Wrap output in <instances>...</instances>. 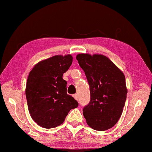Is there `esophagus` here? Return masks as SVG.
I'll list each match as a JSON object with an SVG mask.
<instances>
[{
	"label": "esophagus",
	"mask_w": 152,
	"mask_h": 152,
	"mask_svg": "<svg viewBox=\"0 0 152 152\" xmlns=\"http://www.w3.org/2000/svg\"><path fill=\"white\" fill-rule=\"evenodd\" d=\"M73 96H74V99H75L76 100H77V101H78V95H77L76 94H74V95H73Z\"/></svg>",
	"instance_id": "1"
}]
</instances>
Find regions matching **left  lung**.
Returning <instances> with one entry per match:
<instances>
[{
  "instance_id": "8db88e82",
  "label": "left lung",
  "mask_w": 152,
  "mask_h": 152,
  "mask_svg": "<svg viewBox=\"0 0 152 152\" xmlns=\"http://www.w3.org/2000/svg\"><path fill=\"white\" fill-rule=\"evenodd\" d=\"M88 80L91 101L83 115L90 127L97 131L113 127L121 116L127 90L123 73L103 55H77Z\"/></svg>"
}]
</instances>
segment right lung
Returning a JSON list of instances; mask_svg holds the SVG:
<instances>
[{
  "label": "right lung",
  "mask_w": 152,
  "mask_h": 152,
  "mask_svg": "<svg viewBox=\"0 0 152 152\" xmlns=\"http://www.w3.org/2000/svg\"><path fill=\"white\" fill-rule=\"evenodd\" d=\"M71 55L55 56L36 64L28 76L25 94L33 121L46 129L63 123L71 109L78 102L67 94L63 74L72 63Z\"/></svg>",
  "instance_id": "obj_1"
}]
</instances>
